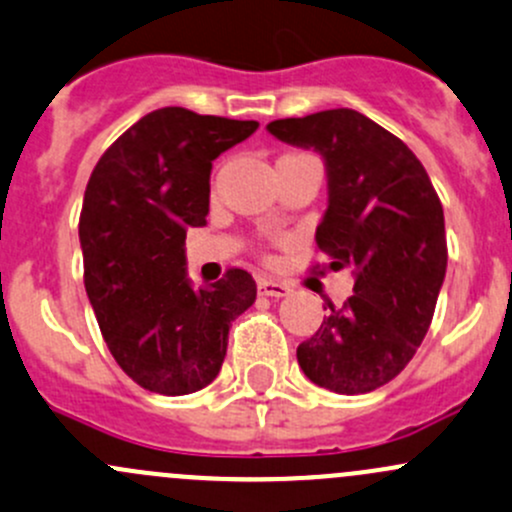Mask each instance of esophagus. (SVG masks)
I'll use <instances>...</instances> for the list:
<instances>
[{"mask_svg": "<svg viewBox=\"0 0 512 512\" xmlns=\"http://www.w3.org/2000/svg\"><path fill=\"white\" fill-rule=\"evenodd\" d=\"M257 289H260L262 297H287V294L292 292L287 282H274V279L267 277L257 279Z\"/></svg>", "mask_w": 512, "mask_h": 512, "instance_id": "obj_1", "label": "esophagus"}]
</instances>
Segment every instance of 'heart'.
Returning <instances> with one entry per match:
<instances>
[{
  "mask_svg": "<svg viewBox=\"0 0 512 512\" xmlns=\"http://www.w3.org/2000/svg\"><path fill=\"white\" fill-rule=\"evenodd\" d=\"M292 157H299V154H292ZM292 157H282V159H292Z\"/></svg>",
  "mask_w": 512,
  "mask_h": 512,
  "instance_id": "1",
  "label": "heart"
}]
</instances>
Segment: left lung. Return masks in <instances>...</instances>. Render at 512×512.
<instances>
[{
  "mask_svg": "<svg viewBox=\"0 0 512 512\" xmlns=\"http://www.w3.org/2000/svg\"><path fill=\"white\" fill-rule=\"evenodd\" d=\"M267 132L324 159L328 206L316 245L328 270L353 272V297L328 304L319 331L297 348L301 370L338 395L378 390L417 353L444 284L437 191L402 139L348 107L274 120Z\"/></svg>",
  "mask_w": 512,
  "mask_h": 512,
  "instance_id": "obj_1",
  "label": "left lung"
}]
</instances>
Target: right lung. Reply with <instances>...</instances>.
I'll use <instances>...</instances> for the list:
<instances>
[{
  "label": "right lung",
  "mask_w": 512,
  "mask_h": 512,
  "mask_svg": "<svg viewBox=\"0 0 512 512\" xmlns=\"http://www.w3.org/2000/svg\"><path fill=\"white\" fill-rule=\"evenodd\" d=\"M257 127L161 107L90 174L78 223L85 292L112 358L144 390L176 397L211 385L230 324L255 304L245 270L193 287L186 230L206 225L213 161Z\"/></svg>",
  "instance_id": "add662e5"
}]
</instances>
